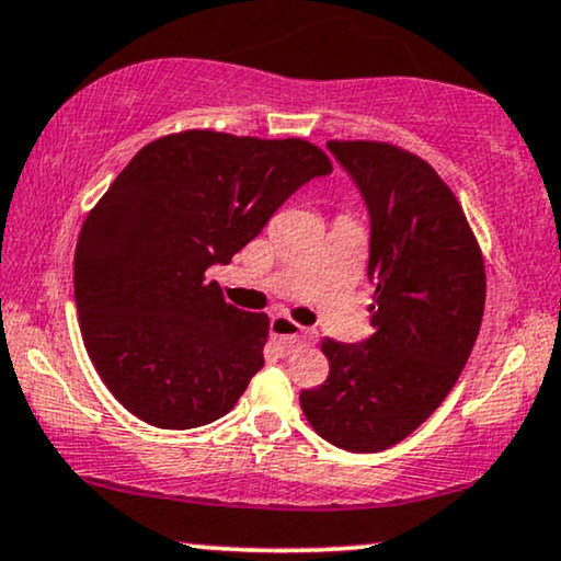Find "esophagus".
<instances>
[{
	"label": "esophagus",
	"instance_id": "34e87169",
	"mask_svg": "<svg viewBox=\"0 0 561 561\" xmlns=\"http://www.w3.org/2000/svg\"><path fill=\"white\" fill-rule=\"evenodd\" d=\"M268 331H272V336L285 346V350H295L297 344L313 342V331L305 329L300 323H295L293 318L287 316H274L272 323H268Z\"/></svg>",
	"mask_w": 561,
	"mask_h": 561
}]
</instances>
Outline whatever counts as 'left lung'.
<instances>
[{"label": "left lung", "instance_id": "obj_1", "mask_svg": "<svg viewBox=\"0 0 561 561\" xmlns=\"http://www.w3.org/2000/svg\"><path fill=\"white\" fill-rule=\"evenodd\" d=\"M370 215L373 336L323 339L329 378L300 393L305 420L336 448L378 453L435 411L469 363L486 274L458 198L430 162L386 141H329Z\"/></svg>", "mask_w": 561, "mask_h": 561}]
</instances>
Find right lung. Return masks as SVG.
I'll use <instances>...</instances> for the list:
<instances>
[{
  "mask_svg": "<svg viewBox=\"0 0 561 561\" xmlns=\"http://www.w3.org/2000/svg\"><path fill=\"white\" fill-rule=\"evenodd\" d=\"M331 173L305 139L191 129L134 154L75 251L82 342L108 391L160 430L202 427L264 367L268 318L225 302L230 264L297 188Z\"/></svg>",
  "mask_w": 561,
  "mask_h": 561,
  "instance_id": "add662e5",
  "label": "right lung"
}]
</instances>
